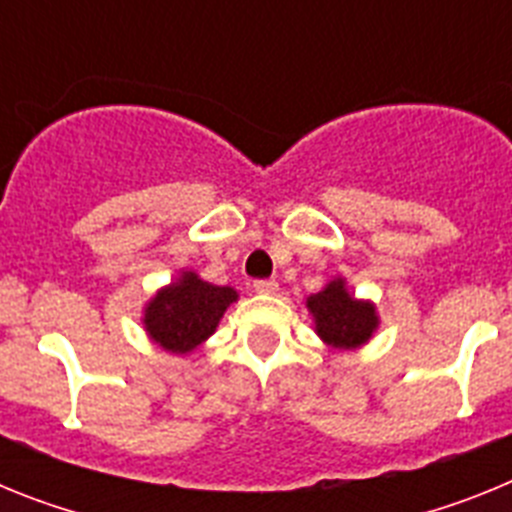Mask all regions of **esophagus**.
<instances>
[{"label":"esophagus","mask_w":512,"mask_h":512,"mask_svg":"<svg viewBox=\"0 0 512 512\" xmlns=\"http://www.w3.org/2000/svg\"><path fill=\"white\" fill-rule=\"evenodd\" d=\"M253 289H256L259 295H274L279 289V284L277 279H256V282H253Z\"/></svg>","instance_id":"34e87169"}]
</instances>
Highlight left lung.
I'll return each mask as SVG.
<instances>
[{
    "label": "left lung",
    "mask_w": 512,
    "mask_h": 512,
    "mask_svg": "<svg viewBox=\"0 0 512 512\" xmlns=\"http://www.w3.org/2000/svg\"><path fill=\"white\" fill-rule=\"evenodd\" d=\"M307 310L323 343L341 351L364 346L379 325L377 307L369 300H356L354 295H348L343 279H333L318 295L307 297Z\"/></svg>",
    "instance_id": "8db88e82"
}]
</instances>
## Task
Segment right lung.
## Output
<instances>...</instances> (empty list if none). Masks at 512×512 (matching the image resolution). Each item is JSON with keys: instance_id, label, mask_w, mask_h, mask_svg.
<instances>
[{"instance_id": "obj_1", "label": "right lung", "mask_w": 512, "mask_h": 512, "mask_svg": "<svg viewBox=\"0 0 512 512\" xmlns=\"http://www.w3.org/2000/svg\"><path fill=\"white\" fill-rule=\"evenodd\" d=\"M238 292L217 287L194 271H182L176 282L158 289L143 310V325L153 343L171 354H189L215 333Z\"/></svg>"}]
</instances>
